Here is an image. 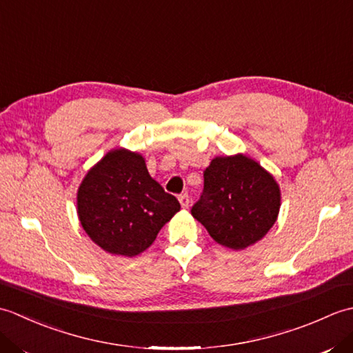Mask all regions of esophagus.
<instances>
[{
  "label": "esophagus",
  "instance_id": "1",
  "mask_svg": "<svg viewBox=\"0 0 353 353\" xmlns=\"http://www.w3.org/2000/svg\"><path fill=\"white\" fill-rule=\"evenodd\" d=\"M179 201H181V205H182V208H190V196L188 194H181V196H179Z\"/></svg>",
  "mask_w": 353,
  "mask_h": 353
}]
</instances>
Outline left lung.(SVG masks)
<instances>
[{
  "label": "left lung",
  "instance_id": "1",
  "mask_svg": "<svg viewBox=\"0 0 353 353\" xmlns=\"http://www.w3.org/2000/svg\"><path fill=\"white\" fill-rule=\"evenodd\" d=\"M205 188L191 214L214 241L243 250L267 235L277 220L281 190L249 156H216L203 172Z\"/></svg>",
  "mask_w": 353,
  "mask_h": 353
}]
</instances>
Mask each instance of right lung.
<instances>
[{
	"label": "right lung",
	"instance_id": "1",
	"mask_svg": "<svg viewBox=\"0 0 353 353\" xmlns=\"http://www.w3.org/2000/svg\"><path fill=\"white\" fill-rule=\"evenodd\" d=\"M181 203L148 174L139 153L115 148L88 171L77 191L85 232L103 250L137 256L153 244Z\"/></svg>",
	"mask_w": 353,
	"mask_h": 353
}]
</instances>
